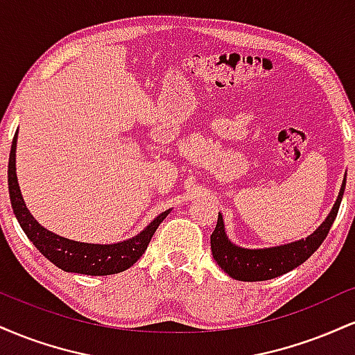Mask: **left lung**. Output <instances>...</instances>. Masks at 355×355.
Masks as SVG:
<instances>
[{
  "mask_svg": "<svg viewBox=\"0 0 355 355\" xmlns=\"http://www.w3.org/2000/svg\"><path fill=\"white\" fill-rule=\"evenodd\" d=\"M344 190L345 177L331 214L320 223L319 229L309 237L285 243V245L268 248H243L235 245L227 237L223 217L222 214H218L217 227L210 235L211 255H214L215 262L227 275L235 280H242V282H260V280L275 279V277L287 274L292 268L304 263L327 237L334 220L337 217V211H339Z\"/></svg>",
  "mask_w": 355,
  "mask_h": 355,
  "instance_id": "left-lung-1",
  "label": "left lung"
}]
</instances>
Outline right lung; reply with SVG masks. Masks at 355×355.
Instances as JSON below:
<instances>
[{
  "instance_id": "add662e5",
  "label": "right lung",
  "mask_w": 355,
  "mask_h": 355,
  "mask_svg": "<svg viewBox=\"0 0 355 355\" xmlns=\"http://www.w3.org/2000/svg\"><path fill=\"white\" fill-rule=\"evenodd\" d=\"M16 141H18V132L15 133L11 144L10 164H8V189H10L11 207L26 237L61 270L83 275H112L126 270L140 259L158 225L172 211L170 209L162 211L135 237L116 243H88L61 237L55 232L44 229L26 209L16 177Z\"/></svg>"
}]
</instances>
